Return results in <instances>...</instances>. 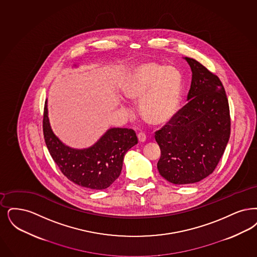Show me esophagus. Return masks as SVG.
<instances>
[{"label":"esophagus","instance_id":"34e87169","mask_svg":"<svg viewBox=\"0 0 257 257\" xmlns=\"http://www.w3.org/2000/svg\"><path fill=\"white\" fill-rule=\"evenodd\" d=\"M138 139L140 141V143H144L146 141V136L144 133L138 134Z\"/></svg>","mask_w":257,"mask_h":257}]
</instances>
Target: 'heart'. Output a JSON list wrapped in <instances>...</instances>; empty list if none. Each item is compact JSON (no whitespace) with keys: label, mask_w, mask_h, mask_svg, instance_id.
Returning a JSON list of instances; mask_svg holds the SVG:
<instances>
[{"label":"heart","mask_w":257,"mask_h":257,"mask_svg":"<svg viewBox=\"0 0 257 257\" xmlns=\"http://www.w3.org/2000/svg\"><path fill=\"white\" fill-rule=\"evenodd\" d=\"M128 99L140 102V113L147 123H168L177 113L183 92V75L172 65L144 62L133 67L120 85Z\"/></svg>","instance_id":"1"}]
</instances>
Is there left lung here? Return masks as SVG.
<instances>
[{
  "label": "left lung",
  "instance_id": "obj_1",
  "mask_svg": "<svg viewBox=\"0 0 257 257\" xmlns=\"http://www.w3.org/2000/svg\"><path fill=\"white\" fill-rule=\"evenodd\" d=\"M192 79L188 102L155 135L161 148L158 170L174 185H188L211 174L230 135L229 107L224 86L214 73L185 57Z\"/></svg>",
  "mask_w": 257,
  "mask_h": 257
}]
</instances>
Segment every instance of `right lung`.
Returning <instances> with one entry per match:
<instances>
[{"mask_svg":"<svg viewBox=\"0 0 257 257\" xmlns=\"http://www.w3.org/2000/svg\"><path fill=\"white\" fill-rule=\"evenodd\" d=\"M43 132L49 152L62 173L75 185L101 190L119 177L124 155L138 144L135 131L111 128L89 148L75 149L63 144L52 132L45 102Z\"/></svg>","mask_w":257,"mask_h":257,"instance_id":"1","label":"right lung"}]
</instances>
